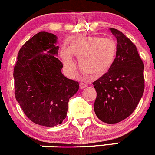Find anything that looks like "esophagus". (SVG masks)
Returning <instances> with one entry per match:
<instances>
[{"instance_id": "esophagus-1", "label": "esophagus", "mask_w": 155, "mask_h": 155, "mask_svg": "<svg viewBox=\"0 0 155 155\" xmlns=\"http://www.w3.org/2000/svg\"><path fill=\"white\" fill-rule=\"evenodd\" d=\"M79 86H80V88L81 89H84V88H85L87 87V84L84 83H80V84H79Z\"/></svg>"}]
</instances>
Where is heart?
<instances>
[{
    "label": "heart",
    "instance_id": "b5f03b06",
    "mask_svg": "<svg viewBox=\"0 0 155 155\" xmlns=\"http://www.w3.org/2000/svg\"><path fill=\"white\" fill-rule=\"evenodd\" d=\"M117 45L113 39L97 36H84L74 39L69 48L63 47L61 57L69 70L73 71L76 68L73 54L80 58L79 66L84 73L101 77L113 65Z\"/></svg>",
    "mask_w": 155,
    "mask_h": 155
}]
</instances>
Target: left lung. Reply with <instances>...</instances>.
Listing matches in <instances>:
<instances>
[{
    "label": "left lung",
    "mask_w": 155,
    "mask_h": 155,
    "mask_svg": "<svg viewBox=\"0 0 155 155\" xmlns=\"http://www.w3.org/2000/svg\"><path fill=\"white\" fill-rule=\"evenodd\" d=\"M116 38V58L110 70L94 81V112L100 120L114 124L129 117L145 90L144 63L136 46L123 32L110 28Z\"/></svg>",
    "instance_id": "8db88e82"
}]
</instances>
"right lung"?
<instances>
[{"instance_id":"right-lung-1","label":"right lung","mask_w":155,"mask_h":155,"mask_svg":"<svg viewBox=\"0 0 155 155\" xmlns=\"http://www.w3.org/2000/svg\"><path fill=\"white\" fill-rule=\"evenodd\" d=\"M56 42L55 35L38 32L21 47L14 70L16 100L23 113L32 123L47 127L62 123L69 99L79 89L78 82L61 73Z\"/></svg>"}]
</instances>
